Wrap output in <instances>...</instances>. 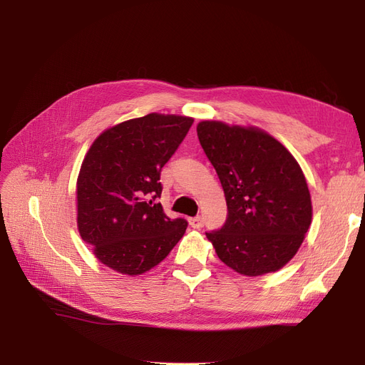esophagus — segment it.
I'll return each instance as SVG.
<instances>
[{"label":"esophagus","mask_w":365,"mask_h":365,"mask_svg":"<svg viewBox=\"0 0 365 365\" xmlns=\"http://www.w3.org/2000/svg\"><path fill=\"white\" fill-rule=\"evenodd\" d=\"M189 222L193 228H202L204 222H202V217L201 216H196V217H190Z\"/></svg>","instance_id":"1"}]
</instances>
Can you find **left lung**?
Masks as SVG:
<instances>
[{"mask_svg": "<svg viewBox=\"0 0 365 365\" xmlns=\"http://www.w3.org/2000/svg\"><path fill=\"white\" fill-rule=\"evenodd\" d=\"M196 130L227 201L225 224L205 233L217 257L250 277L280 269L295 256L312 220L300 165L257 128L207 120Z\"/></svg>", "mask_w": 365, "mask_h": 365, "instance_id": "left-lung-1", "label": "left lung"}]
</instances>
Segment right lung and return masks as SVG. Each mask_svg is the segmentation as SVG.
<instances>
[{
  "label": "right lung",
  "mask_w": 365,
  "mask_h": 365,
  "mask_svg": "<svg viewBox=\"0 0 365 365\" xmlns=\"http://www.w3.org/2000/svg\"><path fill=\"white\" fill-rule=\"evenodd\" d=\"M193 118L148 114L98 135L77 178V227L96 257L111 269L138 275L165 259L187 228L157 201L160 173Z\"/></svg>",
  "instance_id": "add662e5"
}]
</instances>
